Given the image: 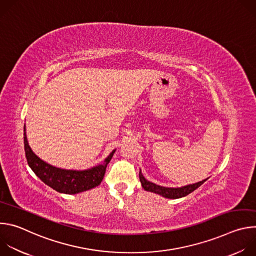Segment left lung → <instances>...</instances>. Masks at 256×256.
<instances>
[{
	"label": "left lung",
	"mask_w": 256,
	"mask_h": 256,
	"mask_svg": "<svg viewBox=\"0 0 256 256\" xmlns=\"http://www.w3.org/2000/svg\"><path fill=\"white\" fill-rule=\"evenodd\" d=\"M206 180H208V178L204 180H202L200 182H196V184H188V186H182V188H164V186H157V184H153V182L148 181L142 174V171H140V181L142 186L144 190L155 192V194H160L166 198H173V200L184 198V196L190 194V192L196 190L198 188H200Z\"/></svg>",
	"instance_id": "left-lung-1"
}]
</instances>
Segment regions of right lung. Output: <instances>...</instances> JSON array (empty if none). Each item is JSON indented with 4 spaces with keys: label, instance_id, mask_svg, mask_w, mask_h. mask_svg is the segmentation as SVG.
<instances>
[{
    "label": "right lung",
    "instance_id": "add662e5",
    "mask_svg": "<svg viewBox=\"0 0 256 256\" xmlns=\"http://www.w3.org/2000/svg\"><path fill=\"white\" fill-rule=\"evenodd\" d=\"M24 150L27 163L42 181L52 190L66 194H76L98 186L104 177L107 164L110 162L116 150L100 165L87 170H66L56 168L42 161L29 147L24 126Z\"/></svg>",
    "mask_w": 256,
    "mask_h": 256
}]
</instances>
